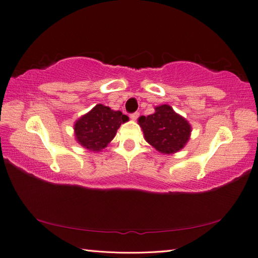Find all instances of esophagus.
<instances>
[{
	"instance_id": "obj_1",
	"label": "esophagus",
	"mask_w": 258,
	"mask_h": 258,
	"mask_svg": "<svg viewBox=\"0 0 258 258\" xmlns=\"http://www.w3.org/2000/svg\"><path fill=\"white\" fill-rule=\"evenodd\" d=\"M130 119H133V120H136L139 116V113L138 112H134V113H130Z\"/></svg>"
}]
</instances>
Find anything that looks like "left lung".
I'll return each mask as SVG.
<instances>
[{
  "label": "left lung",
  "mask_w": 258,
  "mask_h": 258,
  "mask_svg": "<svg viewBox=\"0 0 258 258\" xmlns=\"http://www.w3.org/2000/svg\"><path fill=\"white\" fill-rule=\"evenodd\" d=\"M142 127L147 143L163 154H173L182 149L191 134L187 121L167 104L155 108V113L140 116Z\"/></svg>",
  "instance_id": "obj_1"
}]
</instances>
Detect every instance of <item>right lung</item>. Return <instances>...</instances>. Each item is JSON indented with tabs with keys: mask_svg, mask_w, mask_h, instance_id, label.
<instances>
[{
	"mask_svg": "<svg viewBox=\"0 0 258 258\" xmlns=\"http://www.w3.org/2000/svg\"><path fill=\"white\" fill-rule=\"evenodd\" d=\"M128 116L121 111H113L109 106L95 105L89 113L82 116L75 123V136L84 148L99 152L106 147L114 138L116 130Z\"/></svg>",
	"mask_w": 258,
	"mask_h": 258,
	"instance_id": "obj_1",
	"label": "right lung"
}]
</instances>
